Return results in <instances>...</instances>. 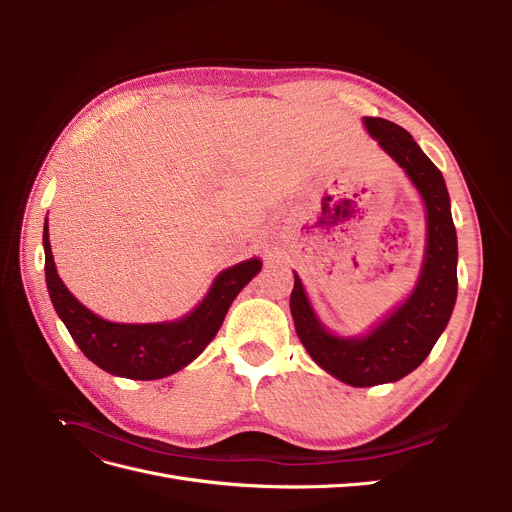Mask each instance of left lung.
<instances>
[{"mask_svg":"<svg viewBox=\"0 0 512 512\" xmlns=\"http://www.w3.org/2000/svg\"><path fill=\"white\" fill-rule=\"evenodd\" d=\"M369 134L406 170L427 207V250L410 299L365 337H335L309 307L299 275L290 292L294 329L309 356L350 386H376L408 376L446 329L457 299V232L444 177L397 123L365 117Z\"/></svg>","mask_w":512,"mask_h":512,"instance_id":"8db88e82","label":"left lung"}]
</instances>
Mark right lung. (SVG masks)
<instances>
[{
    "instance_id": "right-lung-1",
    "label": "right lung",
    "mask_w": 512,
    "mask_h": 512,
    "mask_svg": "<svg viewBox=\"0 0 512 512\" xmlns=\"http://www.w3.org/2000/svg\"><path fill=\"white\" fill-rule=\"evenodd\" d=\"M44 273L55 312L91 363L113 376L130 380H158L175 374L203 352L220 331L230 303L260 271V260L250 258L218 275L205 301L190 316L160 324H117L89 312L59 280L44 226Z\"/></svg>"
}]
</instances>
